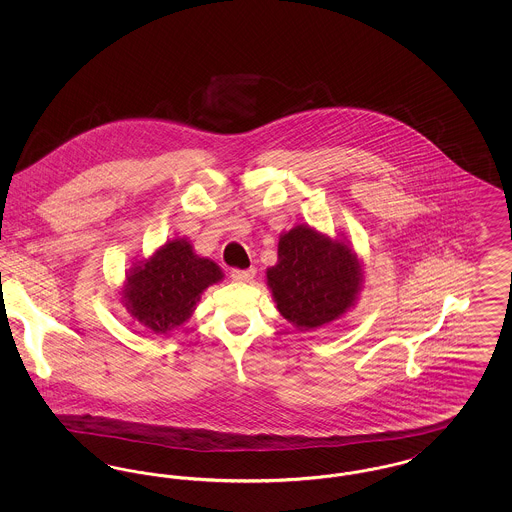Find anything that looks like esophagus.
<instances>
[{"mask_svg": "<svg viewBox=\"0 0 512 512\" xmlns=\"http://www.w3.org/2000/svg\"><path fill=\"white\" fill-rule=\"evenodd\" d=\"M230 276H232V280H236V282H251L253 278H255V268H245V270H232L230 272Z\"/></svg>", "mask_w": 512, "mask_h": 512, "instance_id": "obj_1", "label": "esophagus"}]
</instances>
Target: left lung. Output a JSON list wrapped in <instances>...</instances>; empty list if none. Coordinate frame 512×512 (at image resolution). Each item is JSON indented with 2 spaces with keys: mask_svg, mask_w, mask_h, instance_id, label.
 Here are the masks:
<instances>
[{
  "mask_svg": "<svg viewBox=\"0 0 512 512\" xmlns=\"http://www.w3.org/2000/svg\"><path fill=\"white\" fill-rule=\"evenodd\" d=\"M365 270L345 238L297 224L280 234L278 263L267 268V286L280 315L297 330H313L355 307Z\"/></svg>",
  "mask_w": 512,
  "mask_h": 512,
  "instance_id": "8db88e82",
  "label": "left lung"
}]
</instances>
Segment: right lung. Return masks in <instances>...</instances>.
Instances as JSON below:
<instances>
[{
  "label": "right lung",
  "instance_id": "right-lung-1",
  "mask_svg": "<svg viewBox=\"0 0 512 512\" xmlns=\"http://www.w3.org/2000/svg\"><path fill=\"white\" fill-rule=\"evenodd\" d=\"M222 278L215 261L195 255L186 238H176L126 272L121 303L153 334H169L192 317L201 293Z\"/></svg>",
  "mask_w": 512,
  "mask_h": 512
}]
</instances>
